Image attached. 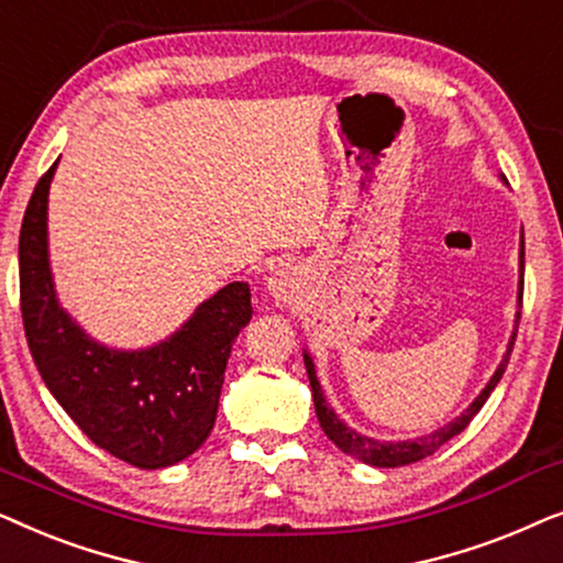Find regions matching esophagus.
Here are the masks:
<instances>
[{
	"label": "esophagus",
	"mask_w": 563,
	"mask_h": 563,
	"mask_svg": "<svg viewBox=\"0 0 563 563\" xmlns=\"http://www.w3.org/2000/svg\"><path fill=\"white\" fill-rule=\"evenodd\" d=\"M299 287H302V282H299L295 266H282L268 276V295L276 299V305L297 302Z\"/></svg>",
	"instance_id": "obj_1"
}]
</instances>
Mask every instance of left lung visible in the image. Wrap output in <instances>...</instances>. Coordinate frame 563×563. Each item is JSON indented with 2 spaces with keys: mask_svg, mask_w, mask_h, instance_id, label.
I'll use <instances>...</instances> for the list:
<instances>
[{
  "mask_svg": "<svg viewBox=\"0 0 563 563\" xmlns=\"http://www.w3.org/2000/svg\"><path fill=\"white\" fill-rule=\"evenodd\" d=\"M503 181L507 184V179L503 176ZM522 272H526V241H522L520 235V282H518V314H515V328H512V335H510V343H507V351L503 361H499V366L495 368V374H492V379L487 382V387H484L479 395L474 397V402L466 407L464 412L456 415L451 422H445L433 433L428 435H420V438H407V441H376L372 435H361L356 430L345 426V422L338 418L333 407L328 405L325 395H322V387L318 382V374H314V364H312V356L310 353H302L305 356V368H307V376H310V387H312V399H314V412H318V420H320V428L325 430V435L333 441L338 449L343 453H349V456L364 461L368 466H379V468H397V466H407V464H415V461L426 459V456H433V453L441 449L443 443H449L451 438H456L461 430H464L468 422L476 412L482 410V405L487 402V397L492 395V389L497 387V382L503 379L505 374V366L507 361H510V353H512V345H515V335H518V322H520V307H522Z\"/></svg>",
  "mask_w": 563,
  "mask_h": 563,
  "instance_id": "left-lung-1",
  "label": "left lung"
}]
</instances>
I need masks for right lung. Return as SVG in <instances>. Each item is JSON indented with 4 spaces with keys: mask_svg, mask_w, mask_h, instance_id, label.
I'll use <instances>...</instances> for the list:
<instances>
[{
    "mask_svg": "<svg viewBox=\"0 0 563 563\" xmlns=\"http://www.w3.org/2000/svg\"><path fill=\"white\" fill-rule=\"evenodd\" d=\"M58 161L30 197L20 230V307L45 387L84 435L137 468L191 456L218 418L233 343L251 322L249 284L233 282L197 305L148 349L99 343L58 302L48 256V191Z\"/></svg>",
    "mask_w": 563,
    "mask_h": 563,
    "instance_id": "right-lung-1",
    "label": "right lung"
}]
</instances>
